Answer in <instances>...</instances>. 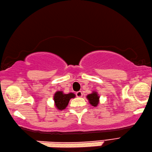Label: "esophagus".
<instances>
[{"label":"esophagus","mask_w":152,"mask_h":152,"mask_svg":"<svg viewBox=\"0 0 152 152\" xmlns=\"http://www.w3.org/2000/svg\"><path fill=\"white\" fill-rule=\"evenodd\" d=\"M76 94L77 97H78V98H81V97H82V96H83V93L81 91H78L76 93Z\"/></svg>","instance_id":"esophagus-1"}]
</instances>
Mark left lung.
Listing matches in <instances>:
<instances>
[{"label": "left lung", "mask_w": 152, "mask_h": 152, "mask_svg": "<svg viewBox=\"0 0 152 152\" xmlns=\"http://www.w3.org/2000/svg\"><path fill=\"white\" fill-rule=\"evenodd\" d=\"M87 98L88 100L89 103L93 107H97L99 103V97L98 96V94H97V92H93L92 94H88Z\"/></svg>", "instance_id": "left-lung-1"}]
</instances>
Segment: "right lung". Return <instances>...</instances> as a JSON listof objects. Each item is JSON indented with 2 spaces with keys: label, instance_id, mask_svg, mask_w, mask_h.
<instances>
[{
  "label": "right lung",
  "instance_id": "right-lung-1",
  "mask_svg": "<svg viewBox=\"0 0 152 152\" xmlns=\"http://www.w3.org/2000/svg\"><path fill=\"white\" fill-rule=\"evenodd\" d=\"M73 98H75V94L74 93L71 92L65 94L62 91H58L54 94V101L58 109L62 110L67 107L70 99Z\"/></svg>",
  "mask_w": 152,
  "mask_h": 152
}]
</instances>
